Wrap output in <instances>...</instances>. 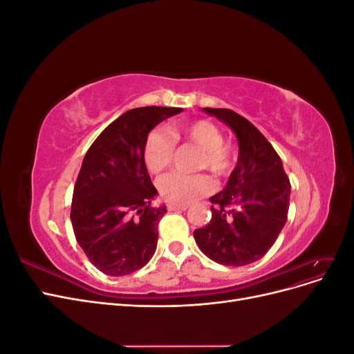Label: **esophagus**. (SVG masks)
Returning <instances> with one entry per match:
<instances>
[{"instance_id":"obj_1","label":"esophagus","mask_w":354,"mask_h":354,"mask_svg":"<svg viewBox=\"0 0 354 354\" xmlns=\"http://www.w3.org/2000/svg\"><path fill=\"white\" fill-rule=\"evenodd\" d=\"M169 211H185L187 209V205H176V203H168Z\"/></svg>"}]
</instances>
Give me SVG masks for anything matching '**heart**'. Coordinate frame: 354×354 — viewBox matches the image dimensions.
Here are the masks:
<instances>
[{"instance_id":"heart-1","label":"heart","mask_w":354,"mask_h":354,"mask_svg":"<svg viewBox=\"0 0 354 354\" xmlns=\"http://www.w3.org/2000/svg\"><path fill=\"white\" fill-rule=\"evenodd\" d=\"M171 134L176 140H186L202 149L198 159L199 168H209L214 174L227 176L234 167V152L230 143L223 140L220 128L208 120H196L174 127ZM174 139L164 130L156 128L146 138L143 159L149 173L160 174L169 167L174 156ZM159 194L167 202L187 205L214 190V181L207 174L173 173L158 183Z\"/></svg>"}]
</instances>
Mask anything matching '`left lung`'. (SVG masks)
Here are the masks:
<instances>
[{"label":"left lung","mask_w":354,"mask_h":354,"mask_svg":"<svg viewBox=\"0 0 354 354\" xmlns=\"http://www.w3.org/2000/svg\"><path fill=\"white\" fill-rule=\"evenodd\" d=\"M236 134L238 164L227 185L209 198L211 220L194 232L199 250L224 266L260 260L283 229L291 183L273 146L257 128L230 109L203 108Z\"/></svg>","instance_id":"left-lung-1"}]
</instances>
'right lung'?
Returning a JSON list of instances; mask_svg holds the SVG:
<instances>
[{
  "label": "right lung",
  "instance_id": "right-lung-1",
  "mask_svg": "<svg viewBox=\"0 0 354 354\" xmlns=\"http://www.w3.org/2000/svg\"><path fill=\"white\" fill-rule=\"evenodd\" d=\"M181 108L146 106L108 125L85 153L73 187L71 221L88 260L109 276L145 267L158 243L165 205L153 207L158 190L143 159L146 138Z\"/></svg>",
  "mask_w": 354,
  "mask_h": 354
}]
</instances>
